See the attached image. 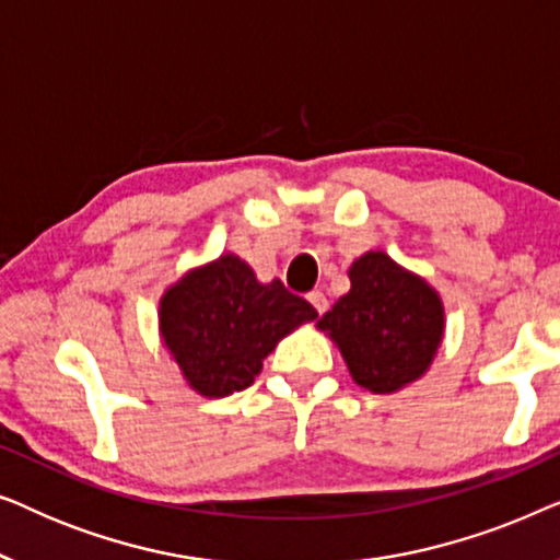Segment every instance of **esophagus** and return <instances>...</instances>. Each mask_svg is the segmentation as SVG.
<instances>
[{"mask_svg":"<svg viewBox=\"0 0 560 560\" xmlns=\"http://www.w3.org/2000/svg\"><path fill=\"white\" fill-rule=\"evenodd\" d=\"M305 298H308V303L320 313V316L328 311V298L320 293V290H313V293H308Z\"/></svg>","mask_w":560,"mask_h":560,"instance_id":"esophagus-1","label":"esophagus"}]
</instances>
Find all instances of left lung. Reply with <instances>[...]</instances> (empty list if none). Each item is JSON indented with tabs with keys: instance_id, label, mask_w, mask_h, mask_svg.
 <instances>
[{
	"instance_id": "1",
	"label": "left lung",
	"mask_w": 560,
	"mask_h": 560,
	"mask_svg": "<svg viewBox=\"0 0 560 560\" xmlns=\"http://www.w3.org/2000/svg\"><path fill=\"white\" fill-rule=\"evenodd\" d=\"M351 290L318 320L339 343L357 385L393 393L418 380L443 336V308L433 288L382 252L349 270Z\"/></svg>"
}]
</instances>
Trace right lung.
<instances>
[{"label":"right lung","instance_id":"add662e5","mask_svg":"<svg viewBox=\"0 0 560 560\" xmlns=\"http://www.w3.org/2000/svg\"><path fill=\"white\" fill-rule=\"evenodd\" d=\"M318 313L280 280L257 282L249 265L224 255L171 288L160 328L190 387L209 397L247 389L282 336Z\"/></svg>","mask_w":560,"mask_h":560}]
</instances>
